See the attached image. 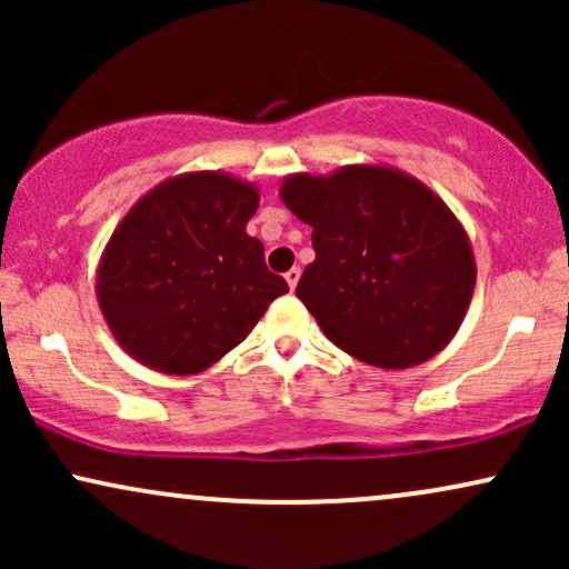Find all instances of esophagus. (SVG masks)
Segmentation results:
<instances>
[{
	"mask_svg": "<svg viewBox=\"0 0 569 569\" xmlns=\"http://www.w3.org/2000/svg\"><path fill=\"white\" fill-rule=\"evenodd\" d=\"M299 276H302V272H299V267H291V270L286 272V283H289V289H291V291L297 289V283H299Z\"/></svg>",
	"mask_w": 569,
	"mask_h": 569,
	"instance_id": "1",
	"label": "esophagus"
}]
</instances>
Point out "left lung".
<instances>
[{
    "instance_id": "left-lung-1",
    "label": "left lung",
    "mask_w": 569,
    "mask_h": 569,
    "mask_svg": "<svg viewBox=\"0 0 569 569\" xmlns=\"http://www.w3.org/2000/svg\"><path fill=\"white\" fill-rule=\"evenodd\" d=\"M280 200L312 227L297 297L339 350L409 369L452 342L476 289L466 227L433 189L380 162L291 173Z\"/></svg>"
}]
</instances>
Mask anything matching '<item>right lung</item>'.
I'll return each instance as SVG.
<instances>
[{"instance_id":"obj_1","label":"right lung","mask_w":569,"mask_h":569,"mask_svg":"<svg viewBox=\"0 0 569 569\" xmlns=\"http://www.w3.org/2000/svg\"><path fill=\"white\" fill-rule=\"evenodd\" d=\"M259 187L221 171L160 181L114 227L96 297L117 345L162 375H200L251 335L289 283L246 232Z\"/></svg>"}]
</instances>
